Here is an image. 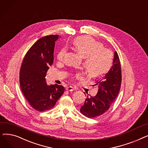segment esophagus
Wrapping results in <instances>:
<instances>
[{
  "label": "esophagus",
  "mask_w": 148,
  "mask_h": 148,
  "mask_svg": "<svg viewBox=\"0 0 148 148\" xmlns=\"http://www.w3.org/2000/svg\"><path fill=\"white\" fill-rule=\"evenodd\" d=\"M66 90H68V91H73L74 90V89L72 86H68L66 88Z\"/></svg>",
  "instance_id": "esophagus-1"
}]
</instances>
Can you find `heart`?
Wrapping results in <instances>:
<instances>
[{"mask_svg": "<svg viewBox=\"0 0 148 148\" xmlns=\"http://www.w3.org/2000/svg\"><path fill=\"white\" fill-rule=\"evenodd\" d=\"M74 50L84 57L83 66L88 74L92 77L101 75L108 71L113 64V53L106 49L103 45L88 36L76 38L73 43ZM66 49H60L57 53L59 60L64 59ZM80 77L81 74H76Z\"/></svg>", "mask_w": 148, "mask_h": 148, "instance_id": "heart-1", "label": "heart"}]
</instances>
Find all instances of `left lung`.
<instances>
[{
  "mask_svg": "<svg viewBox=\"0 0 148 148\" xmlns=\"http://www.w3.org/2000/svg\"><path fill=\"white\" fill-rule=\"evenodd\" d=\"M122 82L121 66L115 51L113 66L105 76L95 80L98 90L95 97H88L81 107L80 112L89 118H94L106 112L118 97Z\"/></svg>",
  "mask_w": 148,
  "mask_h": 148,
  "instance_id": "1",
  "label": "left lung"
}]
</instances>
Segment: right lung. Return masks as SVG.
<instances>
[{
    "instance_id": "1",
    "label": "right lung",
    "mask_w": 148,
    "mask_h": 148,
    "mask_svg": "<svg viewBox=\"0 0 148 148\" xmlns=\"http://www.w3.org/2000/svg\"><path fill=\"white\" fill-rule=\"evenodd\" d=\"M58 35L41 38L33 44L23 59L20 71L21 91L28 103L39 112L50 110L64 92L57 84L47 85L45 76L53 63V51Z\"/></svg>"
}]
</instances>
